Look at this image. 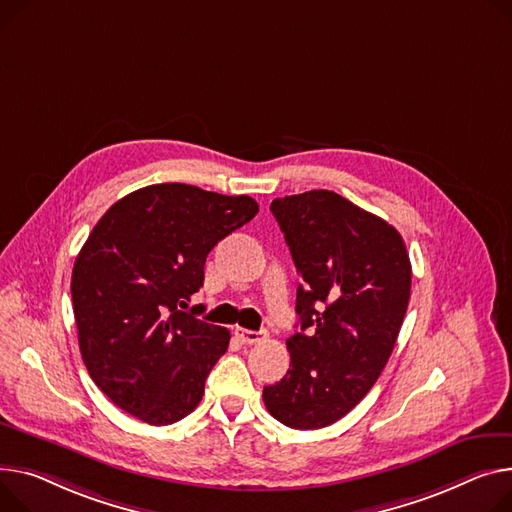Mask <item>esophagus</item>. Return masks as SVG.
Segmentation results:
<instances>
[{"label": "esophagus", "instance_id": "obj_1", "mask_svg": "<svg viewBox=\"0 0 512 512\" xmlns=\"http://www.w3.org/2000/svg\"><path fill=\"white\" fill-rule=\"evenodd\" d=\"M236 337L241 339L243 344H249V346H253V344H259V342H263V339L267 337V331H251V329H243V327H238V329H236Z\"/></svg>", "mask_w": 512, "mask_h": 512}]
</instances>
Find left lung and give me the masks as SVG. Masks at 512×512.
I'll use <instances>...</instances> for the list:
<instances>
[{
    "mask_svg": "<svg viewBox=\"0 0 512 512\" xmlns=\"http://www.w3.org/2000/svg\"><path fill=\"white\" fill-rule=\"evenodd\" d=\"M302 276L290 368L263 389L267 412L296 430L325 428L362 401L383 372L410 302L401 234L327 189L271 201Z\"/></svg>",
    "mask_w": 512,
    "mask_h": 512,
    "instance_id": "obj_1",
    "label": "left lung"
}]
</instances>
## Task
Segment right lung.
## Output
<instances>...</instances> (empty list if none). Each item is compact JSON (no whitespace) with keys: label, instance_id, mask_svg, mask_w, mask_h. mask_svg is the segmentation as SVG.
<instances>
[{"label":"right lung","instance_id":"right-lung-1","mask_svg":"<svg viewBox=\"0 0 512 512\" xmlns=\"http://www.w3.org/2000/svg\"><path fill=\"white\" fill-rule=\"evenodd\" d=\"M259 212L249 195L160 183L119 199L72 271L82 360L96 387L152 426L189 416L230 331L185 311L208 253Z\"/></svg>","mask_w":512,"mask_h":512}]
</instances>
